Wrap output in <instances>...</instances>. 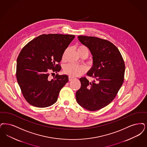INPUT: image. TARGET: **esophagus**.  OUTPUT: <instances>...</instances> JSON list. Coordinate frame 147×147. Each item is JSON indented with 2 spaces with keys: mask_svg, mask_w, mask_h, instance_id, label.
I'll return each mask as SVG.
<instances>
[{
  "mask_svg": "<svg viewBox=\"0 0 147 147\" xmlns=\"http://www.w3.org/2000/svg\"><path fill=\"white\" fill-rule=\"evenodd\" d=\"M74 78L73 77V76H69V81H71Z\"/></svg>",
  "mask_w": 147,
  "mask_h": 147,
  "instance_id": "obj_1",
  "label": "esophagus"
}]
</instances>
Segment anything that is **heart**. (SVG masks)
I'll use <instances>...</instances> for the list:
<instances>
[{"instance_id": "b5f03b06", "label": "heart", "mask_w": 147, "mask_h": 147, "mask_svg": "<svg viewBox=\"0 0 147 147\" xmlns=\"http://www.w3.org/2000/svg\"><path fill=\"white\" fill-rule=\"evenodd\" d=\"M84 51H87L88 52V49L84 45H80L77 49V51L78 53H80ZM66 50L63 53L62 58H65ZM87 71L86 67L83 65H78L73 63H69L65 65L63 68V71L65 74L69 75L71 76H78L85 73Z\"/></svg>"}]
</instances>
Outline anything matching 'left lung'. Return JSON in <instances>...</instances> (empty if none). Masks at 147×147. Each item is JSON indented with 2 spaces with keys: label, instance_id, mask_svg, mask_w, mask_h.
I'll use <instances>...</instances> for the list:
<instances>
[{
  "label": "left lung",
  "instance_id": "obj_1",
  "mask_svg": "<svg viewBox=\"0 0 147 147\" xmlns=\"http://www.w3.org/2000/svg\"><path fill=\"white\" fill-rule=\"evenodd\" d=\"M78 38L92 55L93 65L87 75L94 80L90 82L85 77L79 79L81 87L76 91V101L85 109L96 111L108 105L117 96L124 80L125 63L111 42L94 36Z\"/></svg>",
  "mask_w": 147,
  "mask_h": 147
}]
</instances>
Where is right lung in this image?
<instances>
[{
  "label": "right lung",
  "mask_w": 147,
  "mask_h": 147,
  "mask_svg": "<svg viewBox=\"0 0 147 147\" xmlns=\"http://www.w3.org/2000/svg\"><path fill=\"white\" fill-rule=\"evenodd\" d=\"M74 38L69 34H42L21 50L17 59L16 78L24 98L32 106L45 108L57 101L68 76L57 74L50 80L49 72L60 71L63 53Z\"/></svg>",
  "instance_id": "right-lung-1"
}]
</instances>
